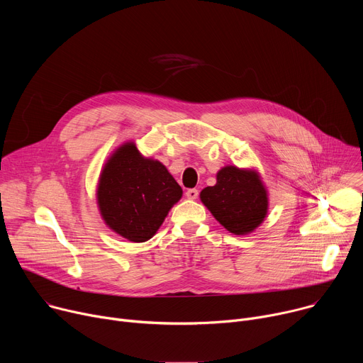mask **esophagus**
I'll list each match as a JSON object with an SVG mask.
<instances>
[{"mask_svg":"<svg viewBox=\"0 0 363 363\" xmlns=\"http://www.w3.org/2000/svg\"><path fill=\"white\" fill-rule=\"evenodd\" d=\"M185 195H186L188 199H196L198 198V189H188L185 192Z\"/></svg>","mask_w":363,"mask_h":363,"instance_id":"esophagus-1","label":"esophagus"}]
</instances>
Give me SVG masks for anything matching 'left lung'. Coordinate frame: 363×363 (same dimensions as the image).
I'll list each match as a JSON object with an SVG mask.
<instances>
[{"instance_id": "8db88e82", "label": "left lung", "mask_w": 363, "mask_h": 363, "mask_svg": "<svg viewBox=\"0 0 363 363\" xmlns=\"http://www.w3.org/2000/svg\"><path fill=\"white\" fill-rule=\"evenodd\" d=\"M199 198L230 233L245 235L260 227L269 213V191L255 169L227 165L217 172V184Z\"/></svg>"}]
</instances>
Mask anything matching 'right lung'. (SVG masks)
<instances>
[{"instance_id": "right-lung-1", "label": "right lung", "mask_w": 363, "mask_h": 363, "mask_svg": "<svg viewBox=\"0 0 363 363\" xmlns=\"http://www.w3.org/2000/svg\"><path fill=\"white\" fill-rule=\"evenodd\" d=\"M182 188L158 160L133 140L118 146L101 168L96 199L105 224L132 242L152 238L181 199Z\"/></svg>"}]
</instances>
